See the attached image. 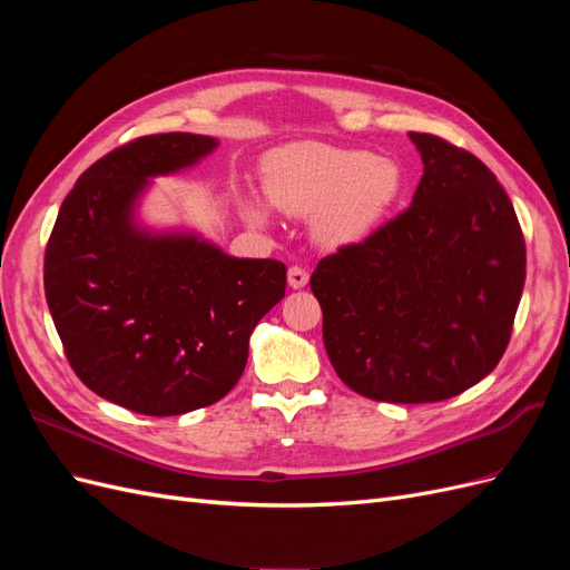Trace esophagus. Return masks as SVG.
<instances>
[{
    "label": "esophagus",
    "instance_id": "34e87169",
    "mask_svg": "<svg viewBox=\"0 0 570 570\" xmlns=\"http://www.w3.org/2000/svg\"><path fill=\"white\" fill-rule=\"evenodd\" d=\"M306 283H308V271L302 268V266H289V271H287V285L292 289H302V287H306Z\"/></svg>",
    "mask_w": 570,
    "mask_h": 570
}]
</instances>
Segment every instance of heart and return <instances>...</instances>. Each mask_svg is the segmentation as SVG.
Returning <instances> with one entry per match:
<instances>
[{"label": "heart", "mask_w": 570, "mask_h": 570, "mask_svg": "<svg viewBox=\"0 0 570 570\" xmlns=\"http://www.w3.org/2000/svg\"><path fill=\"white\" fill-rule=\"evenodd\" d=\"M262 174L268 204L292 216L312 214L316 239L331 247L364 239L387 218L404 189L394 159L323 142H292L268 151ZM243 212L254 226L268 223L264 202L245 199Z\"/></svg>", "instance_id": "1"}]
</instances>
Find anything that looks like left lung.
<instances>
[{"instance_id": "obj_1", "label": "left lung", "mask_w": 570, "mask_h": 570, "mask_svg": "<svg viewBox=\"0 0 570 570\" xmlns=\"http://www.w3.org/2000/svg\"><path fill=\"white\" fill-rule=\"evenodd\" d=\"M423 176L411 206L312 275L340 381L375 402H442L502 358L525 283V243L492 170L409 132Z\"/></svg>"}]
</instances>
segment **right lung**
<instances>
[{
	"label": "right lung",
	"mask_w": 570,
	"mask_h": 570,
	"mask_svg": "<svg viewBox=\"0 0 570 570\" xmlns=\"http://www.w3.org/2000/svg\"><path fill=\"white\" fill-rule=\"evenodd\" d=\"M216 137H140L92 164L63 199L45 254V295L68 364L105 400L180 416L226 396L249 335L285 297L287 268L239 258L199 230L140 209L154 178L195 168Z\"/></svg>",
	"instance_id": "obj_1"
}]
</instances>
